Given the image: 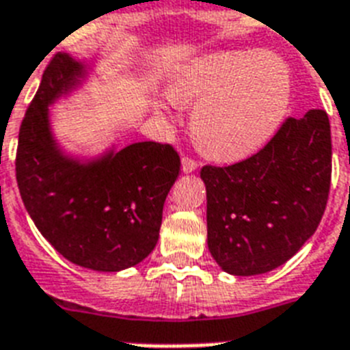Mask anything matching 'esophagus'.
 <instances>
[{"mask_svg": "<svg viewBox=\"0 0 350 350\" xmlns=\"http://www.w3.org/2000/svg\"><path fill=\"white\" fill-rule=\"evenodd\" d=\"M198 167H200V163H198L196 160H192V158H189V156L181 160V169H183L185 174H190V172H194V170H198Z\"/></svg>", "mask_w": 350, "mask_h": 350, "instance_id": "obj_1", "label": "esophagus"}]
</instances>
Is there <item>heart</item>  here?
<instances>
[{
    "instance_id": "heart-1",
    "label": "heart",
    "mask_w": 350,
    "mask_h": 350,
    "mask_svg": "<svg viewBox=\"0 0 350 350\" xmlns=\"http://www.w3.org/2000/svg\"><path fill=\"white\" fill-rule=\"evenodd\" d=\"M170 102L196 106L192 135L221 161L248 158L280 127L291 100L288 64L257 50L217 52L194 61L176 79Z\"/></svg>"
}]
</instances>
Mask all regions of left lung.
Wrapping results in <instances>:
<instances>
[{"instance_id":"left-lung-1","label":"left lung","mask_w":350,"mask_h":350,"mask_svg":"<svg viewBox=\"0 0 350 350\" xmlns=\"http://www.w3.org/2000/svg\"><path fill=\"white\" fill-rule=\"evenodd\" d=\"M331 126L322 109L284 122L248 160L204 165L208 250L226 273H268L318 228L331 187Z\"/></svg>"}]
</instances>
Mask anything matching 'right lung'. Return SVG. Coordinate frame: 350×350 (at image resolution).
Returning <instances> with one entry per match:
<instances>
[{
  "mask_svg": "<svg viewBox=\"0 0 350 350\" xmlns=\"http://www.w3.org/2000/svg\"><path fill=\"white\" fill-rule=\"evenodd\" d=\"M86 77V62L70 53L48 64L19 129L16 178L37 230L62 257L95 271H122L154 250L180 156L156 142L111 147L90 160L64 152L48 107Z\"/></svg>",
  "mask_w": 350,
  "mask_h": 350,
  "instance_id": "obj_1",
  "label": "right lung"
}]
</instances>
